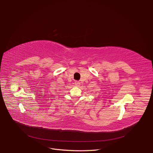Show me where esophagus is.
Returning <instances> with one entry per match:
<instances>
[{
  "mask_svg": "<svg viewBox=\"0 0 153 153\" xmlns=\"http://www.w3.org/2000/svg\"><path fill=\"white\" fill-rule=\"evenodd\" d=\"M74 84H75V85L76 86H79L80 85V84H81V83H80V82H79V81H75L74 82Z\"/></svg>",
  "mask_w": 153,
  "mask_h": 153,
  "instance_id": "obj_1",
  "label": "esophagus"
}]
</instances>
